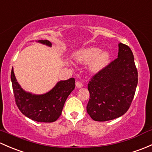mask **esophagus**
Listing matches in <instances>:
<instances>
[{
  "label": "esophagus",
  "instance_id": "obj_1",
  "mask_svg": "<svg viewBox=\"0 0 152 152\" xmlns=\"http://www.w3.org/2000/svg\"><path fill=\"white\" fill-rule=\"evenodd\" d=\"M76 87H78V88H81V87H83L82 82H81V81H76Z\"/></svg>",
  "mask_w": 152,
  "mask_h": 152
}]
</instances>
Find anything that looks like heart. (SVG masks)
I'll list each match as a JSON object with an SVG mask.
<instances>
[{
    "label": "heart",
    "instance_id": "obj_1",
    "mask_svg": "<svg viewBox=\"0 0 152 152\" xmlns=\"http://www.w3.org/2000/svg\"><path fill=\"white\" fill-rule=\"evenodd\" d=\"M76 60L81 63H88L94 61L91 68L93 71H99L109 63L110 55L108 52H101V49L97 47L83 49L76 54Z\"/></svg>",
    "mask_w": 152,
    "mask_h": 152
}]
</instances>
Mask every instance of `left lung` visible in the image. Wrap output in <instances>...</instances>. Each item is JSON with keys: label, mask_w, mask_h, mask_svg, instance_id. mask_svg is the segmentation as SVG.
<instances>
[{"label": "left lung", "mask_w": 152, "mask_h": 152, "mask_svg": "<svg viewBox=\"0 0 152 152\" xmlns=\"http://www.w3.org/2000/svg\"><path fill=\"white\" fill-rule=\"evenodd\" d=\"M138 84V71L130 48L119 43L118 57L95 73L87 88V111L93 120H112L130 108Z\"/></svg>", "instance_id": "1"}]
</instances>
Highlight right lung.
Listing matches in <instances>:
<instances>
[{"label": "right lung", "instance_id": "add662e5", "mask_svg": "<svg viewBox=\"0 0 152 152\" xmlns=\"http://www.w3.org/2000/svg\"><path fill=\"white\" fill-rule=\"evenodd\" d=\"M41 44L52 46L48 40H40ZM13 92L16 104L27 117L38 122H53L62 114L67 97L75 88V79L61 81L51 91L44 95H36L26 92L16 79L13 68L11 73Z\"/></svg>", "mask_w": 152, "mask_h": 152}]
</instances>
